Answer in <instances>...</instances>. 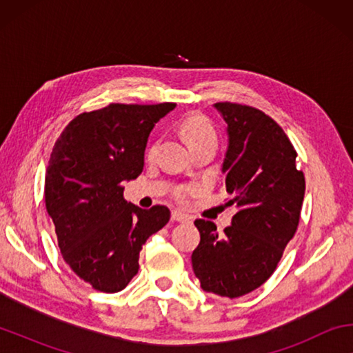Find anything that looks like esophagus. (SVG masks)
Returning a JSON list of instances; mask_svg holds the SVG:
<instances>
[{
  "mask_svg": "<svg viewBox=\"0 0 353 353\" xmlns=\"http://www.w3.org/2000/svg\"><path fill=\"white\" fill-rule=\"evenodd\" d=\"M171 219L172 221H177V223H187V221H190V216H188V214L182 213V212L174 210V212L171 213Z\"/></svg>",
  "mask_w": 353,
  "mask_h": 353,
  "instance_id": "obj_1",
  "label": "esophagus"
}]
</instances>
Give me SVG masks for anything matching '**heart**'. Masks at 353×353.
I'll return each instance as SVG.
<instances>
[{
  "label": "heart",
  "instance_id": "heart-1",
  "mask_svg": "<svg viewBox=\"0 0 353 353\" xmlns=\"http://www.w3.org/2000/svg\"><path fill=\"white\" fill-rule=\"evenodd\" d=\"M182 134L187 140L190 149L196 146L207 145V143H218L216 132L212 128V124L208 123V119L198 113H193L183 119L181 126ZM199 191L198 185H183L176 190V199L177 201H187L190 196H194Z\"/></svg>",
  "mask_w": 353,
  "mask_h": 353
}]
</instances>
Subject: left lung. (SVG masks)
I'll return each mask as SVG.
<instances>
[{"label": "left lung", "instance_id": "left-lung-1", "mask_svg": "<svg viewBox=\"0 0 353 353\" xmlns=\"http://www.w3.org/2000/svg\"><path fill=\"white\" fill-rule=\"evenodd\" d=\"M227 124L223 162L227 204L236 213L224 234L212 221L196 219L199 246L191 263L202 290L240 297L266 282L296 234L305 194V177L283 129L259 109L214 104Z\"/></svg>", "mask_w": 353, "mask_h": 353}]
</instances>
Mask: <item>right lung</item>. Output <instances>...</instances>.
Returning a JSON list of instances; mask_svg holds the SVG:
<instances>
[{"label":"right lung","mask_w":353,"mask_h":353,"mask_svg":"<svg viewBox=\"0 0 353 353\" xmlns=\"http://www.w3.org/2000/svg\"><path fill=\"white\" fill-rule=\"evenodd\" d=\"M174 107L110 104L81 113L52 148L46 210L63 260L94 290L126 288L139 272L143 244L170 221L165 205L143 210L128 202L123 185L141 174L148 137Z\"/></svg>","instance_id":"obj_1"}]
</instances>
